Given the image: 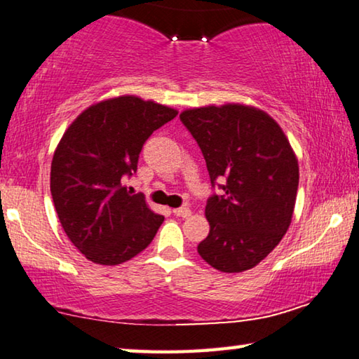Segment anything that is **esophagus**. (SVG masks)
Returning a JSON list of instances; mask_svg holds the SVG:
<instances>
[{"label":"esophagus","mask_w":359,"mask_h":359,"mask_svg":"<svg viewBox=\"0 0 359 359\" xmlns=\"http://www.w3.org/2000/svg\"><path fill=\"white\" fill-rule=\"evenodd\" d=\"M172 212H174V215H177V217H184V219L190 217L191 215V210L189 208H177V209H174Z\"/></svg>","instance_id":"obj_1"}]
</instances>
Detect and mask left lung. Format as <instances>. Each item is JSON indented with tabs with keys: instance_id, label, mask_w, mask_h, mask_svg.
I'll list each match as a JSON object with an SVG mask.
<instances>
[{
	"instance_id": "left-lung-1",
	"label": "left lung",
	"mask_w": 359,
	"mask_h": 359,
	"mask_svg": "<svg viewBox=\"0 0 359 359\" xmlns=\"http://www.w3.org/2000/svg\"><path fill=\"white\" fill-rule=\"evenodd\" d=\"M180 121L198 142L212 187L206 204L209 235L198 254L224 273L254 269L291 225L299 163L275 119L243 104L189 108Z\"/></svg>"
}]
</instances>
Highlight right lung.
I'll list each match as a JSON object with an SVG mask.
<instances>
[{
  "mask_svg": "<svg viewBox=\"0 0 359 359\" xmlns=\"http://www.w3.org/2000/svg\"><path fill=\"white\" fill-rule=\"evenodd\" d=\"M177 116L174 108L119 95L88 107L62 135L50 195L68 240L88 260L118 265L144 251L164 217L123 185L145 140Z\"/></svg>",
  "mask_w": 359,
  "mask_h": 359,
  "instance_id": "obj_1",
  "label": "right lung"
}]
</instances>
